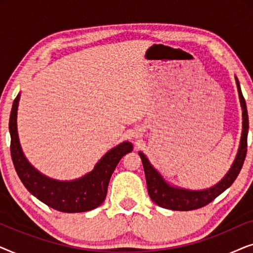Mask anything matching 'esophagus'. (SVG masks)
I'll list each match as a JSON object with an SVG mask.
<instances>
[{
  "label": "esophagus",
  "instance_id": "obj_1",
  "mask_svg": "<svg viewBox=\"0 0 253 253\" xmlns=\"http://www.w3.org/2000/svg\"><path fill=\"white\" fill-rule=\"evenodd\" d=\"M134 138H137V137H139V136H138V134L137 133H134V136H133Z\"/></svg>",
  "mask_w": 253,
  "mask_h": 253
}]
</instances>
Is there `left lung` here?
<instances>
[{"instance_id":"1","label":"left lung","mask_w":253,"mask_h":253,"mask_svg":"<svg viewBox=\"0 0 253 253\" xmlns=\"http://www.w3.org/2000/svg\"><path fill=\"white\" fill-rule=\"evenodd\" d=\"M235 82H236L238 96H240L242 119H243L240 147H238L236 158H235L229 170L215 185L203 190H190L171 184V183L166 181L164 176L160 174V171H158L153 167V165L151 164L146 155L143 152H139L144 166L145 177H146L148 195L157 205L172 211H192L200 209V207L210 204L217 196L221 195L224 190L229 188L240 174L241 169L243 167L245 155H247L249 117L247 103H245L243 94H242L240 82H238L236 76H235Z\"/></svg>"}]
</instances>
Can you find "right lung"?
Returning a JSON list of instances; mask_svg holds the SVG:
<instances>
[{"label":"right lung","instance_id":"add662e5","mask_svg":"<svg viewBox=\"0 0 253 253\" xmlns=\"http://www.w3.org/2000/svg\"><path fill=\"white\" fill-rule=\"evenodd\" d=\"M20 93L12 103L9 120L11 137L10 152L13 166L24 186L40 202L64 213H82L101 205L107 196L109 179L123 155L133 150L130 141H123L107 152L92 171L71 181H58L43 175L27 160L19 143L17 110Z\"/></svg>","mask_w":253,"mask_h":253}]
</instances>
